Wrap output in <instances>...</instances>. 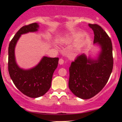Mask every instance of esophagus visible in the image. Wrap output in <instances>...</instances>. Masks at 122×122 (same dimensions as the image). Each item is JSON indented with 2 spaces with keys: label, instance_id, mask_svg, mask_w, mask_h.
I'll return each instance as SVG.
<instances>
[{
  "label": "esophagus",
  "instance_id": "34e87169",
  "mask_svg": "<svg viewBox=\"0 0 122 122\" xmlns=\"http://www.w3.org/2000/svg\"><path fill=\"white\" fill-rule=\"evenodd\" d=\"M63 63H64V60L63 59H60L59 60V64L60 65H62L63 64Z\"/></svg>",
  "mask_w": 122,
  "mask_h": 122
}]
</instances>
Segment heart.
<instances>
[{
    "instance_id": "1",
    "label": "heart",
    "mask_w": 122,
    "mask_h": 122,
    "mask_svg": "<svg viewBox=\"0 0 122 122\" xmlns=\"http://www.w3.org/2000/svg\"><path fill=\"white\" fill-rule=\"evenodd\" d=\"M65 41V40H63V42H64V41Z\"/></svg>"
}]
</instances>
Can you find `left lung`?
Segmentation results:
<instances>
[{"instance_id": "8db88e82", "label": "left lung", "mask_w": 122, "mask_h": 122, "mask_svg": "<svg viewBox=\"0 0 122 122\" xmlns=\"http://www.w3.org/2000/svg\"><path fill=\"white\" fill-rule=\"evenodd\" d=\"M88 26L94 31L93 43L100 47L99 53L94 58L82 53L69 67V89L83 99L93 97L104 88L113 66L112 44L109 36L97 24Z\"/></svg>"}]
</instances>
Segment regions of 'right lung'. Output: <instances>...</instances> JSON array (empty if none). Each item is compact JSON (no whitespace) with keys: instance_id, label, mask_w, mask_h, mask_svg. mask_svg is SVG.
I'll return each mask as SVG.
<instances>
[{"instance_id":"obj_1","label":"right lung","mask_w":122,"mask_h":122,"mask_svg":"<svg viewBox=\"0 0 122 122\" xmlns=\"http://www.w3.org/2000/svg\"><path fill=\"white\" fill-rule=\"evenodd\" d=\"M39 25L34 23L21 27L9 45L8 71L11 80L21 93L30 98L43 96L51 86L53 74L58 66V58L44 56L38 64L28 69L19 67L16 61L15 48L21 35L38 31Z\"/></svg>"}]
</instances>
